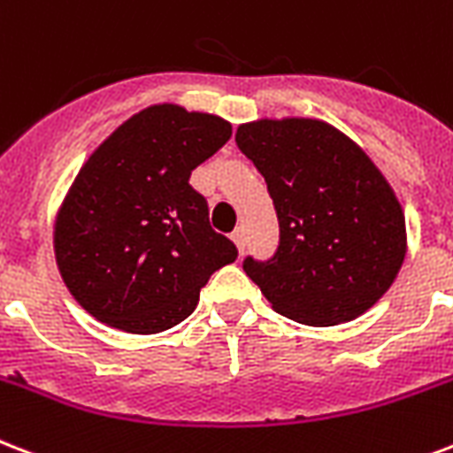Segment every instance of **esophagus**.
Listing matches in <instances>:
<instances>
[{
    "mask_svg": "<svg viewBox=\"0 0 453 453\" xmlns=\"http://www.w3.org/2000/svg\"><path fill=\"white\" fill-rule=\"evenodd\" d=\"M230 237H233V242L237 244V250L244 251V227H237Z\"/></svg>",
    "mask_w": 453,
    "mask_h": 453,
    "instance_id": "34e87169",
    "label": "esophagus"
}]
</instances>
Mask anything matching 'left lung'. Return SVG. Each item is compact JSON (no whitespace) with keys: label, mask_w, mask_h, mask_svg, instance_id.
<instances>
[{"label":"left lung","mask_w":453,"mask_h":453,"mask_svg":"<svg viewBox=\"0 0 453 453\" xmlns=\"http://www.w3.org/2000/svg\"><path fill=\"white\" fill-rule=\"evenodd\" d=\"M234 142L264 175L280 223L275 257H247V275L296 323L358 319L392 288L406 257V219L388 178L319 119L242 123Z\"/></svg>","instance_id":"left-lung-1"}]
</instances>
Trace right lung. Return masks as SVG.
<instances>
[{
    "instance_id": "obj_1",
    "label": "right lung",
    "mask_w": 453,
    "mask_h": 453,
    "mask_svg": "<svg viewBox=\"0 0 453 453\" xmlns=\"http://www.w3.org/2000/svg\"><path fill=\"white\" fill-rule=\"evenodd\" d=\"M230 134L220 116L154 104L89 154L54 220L58 273L89 316L123 333H164L237 258L189 185Z\"/></svg>"
}]
</instances>
